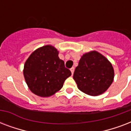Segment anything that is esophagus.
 I'll return each instance as SVG.
<instances>
[{
    "mask_svg": "<svg viewBox=\"0 0 131 131\" xmlns=\"http://www.w3.org/2000/svg\"><path fill=\"white\" fill-rule=\"evenodd\" d=\"M74 71H75V68H74V67H72L71 69V73H72V75H73V73H74Z\"/></svg>",
    "mask_w": 131,
    "mask_h": 131,
    "instance_id": "obj_1",
    "label": "esophagus"
}]
</instances>
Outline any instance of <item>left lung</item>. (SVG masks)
Listing matches in <instances>:
<instances>
[{
	"mask_svg": "<svg viewBox=\"0 0 131 131\" xmlns=\"http://www.w3.org/2000/svg\"><path fill=\"white\" fill-rule=\"evenodd\" d=\"M114 78V71L111 62L96 51L82 56L73 74L79 90L90 96L104 93Z\"/></svg>",
	"mask_w": 131,
	"mask_h": 131,
	"instance_id": "left-lung-1",
	"label": "left lung"
}]
</instances>
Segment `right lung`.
I'll use <instances>...</instances> for the list:
<instances>
[{
    "label": "right lung",
    "mask_w": 131,
    "mask_h": 131,
    "mask_svg": "<svg viewBox=\"0 0 131 131\" xmlns=\"http://www.w3.org/2000/svg\"><path fill=\"white\" fill-rule=\"evenodd\" d=\"M23 73L30 91L41 97L54 94L71 75V71L58 57V51L50 45L39 47L30 54Z\"/></svg>",
    "instance_id": "1"
}]
</instances>
